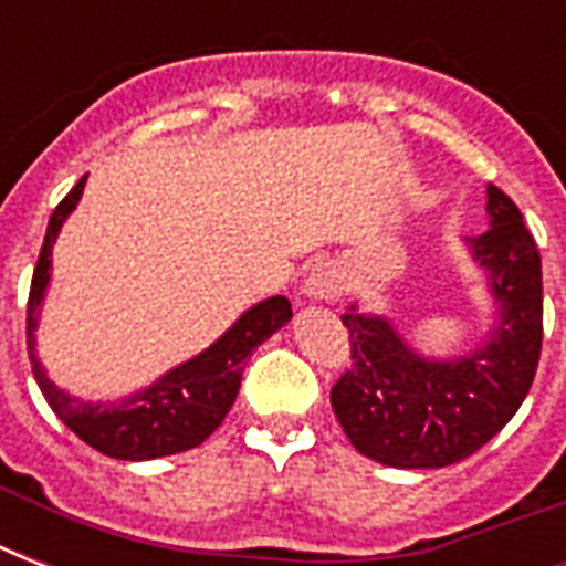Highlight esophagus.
<instances>
[{
  "label": "esophagus",
  "instance_id": "34e87169",
  "mask_svg": "<svg viewBox=\"0 0 566 566\" xmlns=\"http://www.w3.org/2000/svg\"><path fill=\"white\" fill-rule=\"evenodd\" d=\"M344 287H346L344 266L335 264V261H326V264H317L314 270H311L305 284H302V293H305L311 302H335L340 300Z\"/></svg>",
  "mask_w": 566,
  "mask_h": 566
}]
</instances>
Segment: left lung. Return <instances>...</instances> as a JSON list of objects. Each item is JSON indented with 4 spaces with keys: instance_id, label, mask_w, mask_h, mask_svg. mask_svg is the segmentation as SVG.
Returning a JSON list of instances; mask_svg holds the SVG:
<instances>
[{
    "instance_id": "8db88e82",
    "label": "left lung",
    "mask_w": 566,
    "mask_h": 566,
    "mask_svg": "<svg viewBox=\"0 0 566 566\" xmlns=\"http://www.w3.org/2000/svg\"><path fill=\"white\" fill-rule=\"evenodd\" d=\"M491 229L467 238L491 275L500 319L488 344L455 361L422 358L385 317L349 308L353 364L332 387V408L361 455L402 470L464 461L517 413L544 340L541 252L523 213L488 185Z\"/></svg>"
}]
</instances>
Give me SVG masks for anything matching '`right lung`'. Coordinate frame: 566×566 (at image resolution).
<instances>
[{
	"label": "right lung",
	"mask_w": 566,
	"mask_h": 566,
	"mask_svg": "<svg viewBox=\"0 0 566 566\" xmlns=\"http://www.w3.org/2000/svg\"><path fill=\"white\" fill-rule=\"evenodd\" d=\"M84 181L87 176H82V181L57 202L49 217L46 238H43L38 266L31 275L25 340H29L34 381L40 394L46 396L49 408L57 413V420L102 455L119 458V461H149V458L176 455V452L199 447L226 420V413L238 399L249 355L293 317L291 302L284 296L258 302L217 344H211L190 361L172 367L170 373H164L155 385L119 402H82L64 394L61 387L49 381L46 370L40 367L34 355V328H38V314L49 284L52 247L64 220L82 199Z\"/></svg>",
	"instance_id": "add662e5"
}]
</instances>
